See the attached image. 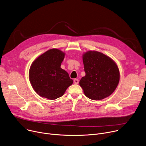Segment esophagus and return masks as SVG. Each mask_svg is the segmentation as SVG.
I'll return each mask as SVG.
<instances>
[{
    "instance_id": "34e87169",
    "label": "esophagus",
    "mask_w": 146,
    "mask_h": 146,
    "mask_svg": "<svg viewBox=\"0 0 146 146\" xmlns=\"http://www.w3.org/2000/svg\"><path fill=\"white\" fill-rule=\"evenodd\" d=\"M74 84H78V82H79V80H78V79H77V78H75V79L74 80Z\"/></svg>"
}]
</instances>
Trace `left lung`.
Listing matches in <instances>:
<instances>
[{
    "instance_id": "8db88e82",
    "label": "left lung",
    "mask_w": 146,
    "mask_h": 146,
    "mask_svg": "<svg viewBox=\"0 0 146 146\" xmlns=\"http://www.w3.org/2000/svg\"><path fill=\"white\" fill-rule=\"evenodd\" d=\"M86 76L79 82L85 95L99 100L110 96L119 81V72L115 62L102 52L88 51L82 55Z\"/></svg>"
}]
</instances>
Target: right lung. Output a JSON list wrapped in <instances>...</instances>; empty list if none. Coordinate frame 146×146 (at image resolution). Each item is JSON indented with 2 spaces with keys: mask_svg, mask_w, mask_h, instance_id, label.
I'll use <instances>...</instances> for the list:
<instances>
[{
  "mask_svg": "<svg viewBox=\"0 0 146 146\" xmlns=\"http://www.w3.org/2000/svg\"><path fill=\"white\" fill-rule=\"evenodd\" d=\"M65 54L50 49L37 58L32 64L29 80L35 92L40 96L54 100L64 94L73 82L67 72L60 68Z\"/></svg>",
  "mask_w": 146,
  "mask_h": 146,
  "instance_id": "obj_1",
  "label": "right lung"
}]
</instances>
